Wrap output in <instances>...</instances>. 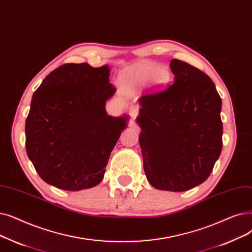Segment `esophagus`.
<instances>
[{"label": "esophagus", "mask_w": 252, "mask_h": 252, "mask_svg": "<svg viewBox=\"0 0 252 252\" xmlns=\"http://www.w3.org/2000/svg\"><path fill=\"white\" fill-rule=\"evenodd\" d=\"M128 114L133 119H135L136 116L138 115V108L136 106H129L128 107Z\"/></svg>", "instance_id": "esophagus-1"}]
</instances>
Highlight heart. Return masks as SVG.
<instances>
[{"instance_id": "1", "label": "heart", "mask_w": 252, "mask_h": 252, "mask_svg": "<svg viewBox=\"0 0 252 252\" xmlns=\"http://www.w3.org/2000/svg\"><path fill=\"white\" fill-rule=\"evenodd\" d=\"M123 79L134 86H145L149 82L155 87H163L172 81L173 75L167 65L144 62L134 64L125 71Z\"/></svg>"}]
</instances>
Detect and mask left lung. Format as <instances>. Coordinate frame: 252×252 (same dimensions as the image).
I'll return each instance as SVG.
<instances>
[{
  "mask_svg": "<svg viewBox=\"0 0 252 252\" xmlns=\"http://www.w3.org/2000/svg\"><path fill=\"white\" fill-rule=\"evenodd\" d=\"M174 83L139 97L136 122L146 178L153 188L185 191L211 174L222 148L221 99L209 76L172 60Z\"/></svg>",
  "mask_w": 252,
  "mask_h": 252,
  "instance_id": "obj_1",
  "label": "left lung"
}]
</instances>
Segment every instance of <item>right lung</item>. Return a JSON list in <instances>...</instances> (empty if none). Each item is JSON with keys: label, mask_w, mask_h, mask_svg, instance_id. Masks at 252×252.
Instances as JSON below:
<instances>
[{"label": "right lung", "mask_w": 252, "mask_h": 252, "mask_svg": "<svg viewBox=\"0 0 252 252\" xmlns=\"http://www.w3.org/2000/svg\"><path fill=\"white\" fill-rule=\"evenodd\" d=\"M110 68L67 63L52 71L32 97L26 147L39 176L60 189L77 191L99 184L128 115H108L116 92Z\"/></svg>", "instance_id": "add662e5"}]
</instances>
